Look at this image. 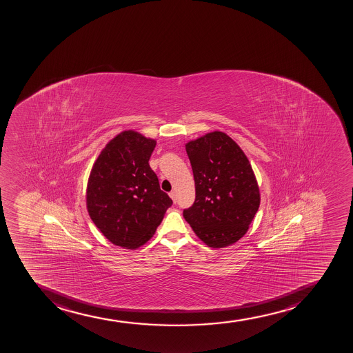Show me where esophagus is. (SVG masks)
<instances>
[{
	"label": "esophagus",
	"instance_id": "esophagus-1",
	"mask_svg": "<svg viewBox=\"0 0 353 353\" xmlns=\"http://www.w3.org/2000/svg\"><path fill=\"white\" fill-rule=\"evenodd\" d=\"M170 196H171L172 200H173V202L175 203V202H176V193H175L174 190L170 193Z\"/></svg>",
	"mask_w": 353,
	"mask_h": 353
}]
</instances>
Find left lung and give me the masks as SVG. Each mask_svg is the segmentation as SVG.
Wrapping results in <instances>:
<instances>
[{
    "label": "left lung",
    "mask_w": 353,
    "mask_h": 353,
    "mask_svg": "<svg viewBox=\"0 0 353 353\" xmlns=\"http://www.w3.org/2000/svg\"><path fill=\"white\" fill-rule=\"evenodd\" d=\"M185 151L196 196L183 217L210 248L231 245L246 234L259 208V187L249 159L221 131L187 143Z\"/></svg>",
    "instance_id": "8db88e82"
}]
</instances>
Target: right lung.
Returning a JSON list of instances; mask_svg holds the SVG:
<instances>
[{
    "label": "right lung",
    "instance_id": "add662e5",
    "mask_svg": "<svg viewBox=\"0 0 353 353\" xmlns=\"http://www.w3.org/2000/svg\"><path fill=\"white\" fill-rule=\"evenodd\" d=\"M156 141L124 131L108 143L94 163L87 187V209L112 244L137 249L152 237L171 207L150 168Z\"/></svg>",
    "mask_w": 353,
    "mask_h": 353
}]
</instances>
